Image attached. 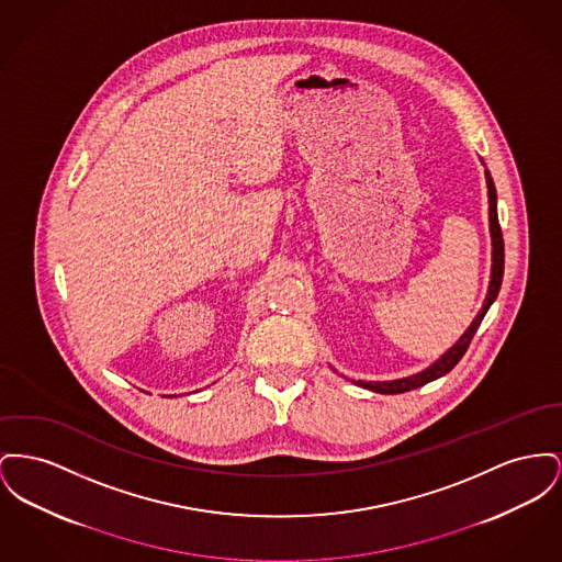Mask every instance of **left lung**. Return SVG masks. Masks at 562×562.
<instances>
[{"mask_svg":"<svg viewBox=\"0 0 562 562\" xmlns=\"http://www.w3.org/2000/svg\"><path fill=\"white\" fill-rule=\"evenodd\" d=\"M486 187H488V221H491V239H493V269H491V284H488V293L484 299V305L482 310L477 312V316L473 318V323L469 325V329L464 330L461 335V339L448 350L443 352L435 363L414 373V375H407V378H401V380H391V382H355L359 386H363L367 391H373V393H382V395H398V393H407V391H414L418 386H425L432 380L446 375L448 371H452L457 363L461 361L462 355L467 352L473 335L477 327L482 325L488 307L493 305L496 295H498V289H501V280H503V265H505V248H503V233H501V225H498V214H496V191L495 182L491 178V171L486 169Z\"/></svg>","mask_w":562,"mask_h":562,"instance_id":"left-lung-1","label":"left lung"}]
</instances>
